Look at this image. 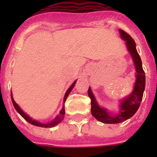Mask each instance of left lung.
Segmentation results:
<instances>
[{"label": "left lung", "instance_id": "left-lung-1", "mask_svg": "<svg viewBox=\"0 0 157 157\" xmlns=\"http://www.w3.org/2000/svg\"><path fill=\"white\" fill-rule=\"evenodd\" d=\"M119 32L122 39L126 40L127 48L133 58L136 68L137 79L134 90L128 98L121 101L120 112L115 116L110 115L107 112V110L98 106V103H96L93 94L91 92L90 88H89L88 95L91 99V113L94 118L106 124L121 123L133 117L140 106L141 101L143 99L144 89H145V72L143 69L140 56L137 52L136 46H135L136 44L134 42V39L124 31L119 29Z\"/></svg>", "mask_w": 157, "mask_h": 157}]
</instances>
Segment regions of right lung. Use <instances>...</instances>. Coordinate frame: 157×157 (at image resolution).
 I'll use <instances>...</instances> for the list:
<instances>
[{
    "label": "right lung",
    "mask_w": 157,
    "mask_h": 157,
    "mask_svg": "<svg viewBox=\"0 0 157 157\" xmlns=\"http://www.w3.org/2000/svg\"><path fill=\"white\" fill-rule=\"evenodd\" d=\"M75 84H76V81H74L73 84L70 86V88L67 90V91L66 94H65V96H64L63 98L64 103H65V101H66L67 98V96H68V94L71 91V90H72V88L74 87V86H75ZM11 99H12V103H13V107H14V108L16 109V111H17V112H18V113H19V114H20L21 116L28 122V123H30V124H33V125H36V126L44 127V128H51V127H54L55 126L56 124H58L59 123H60V122L62 121V120L63 119L64 115H65V109H64V107H63V109L61 110V112H59V114L55 117V119H54V121H52L50 122V123H48V124H42V123H40V122L36 121L35 120H33L31 117H28V115L25 114V113L20 109V107H18V105L14 102V100H13V98H12V94H11Z\"/></svg>",
    "instance_id": "add662e5"
}]
</instances>
